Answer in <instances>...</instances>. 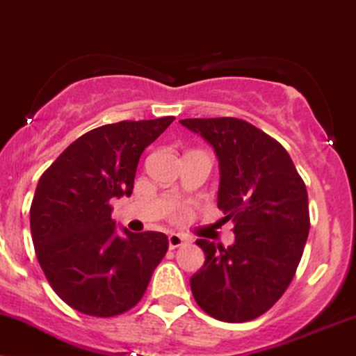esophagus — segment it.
I'll list each match as a JSON object with an SVG mask.
<instances>
[{"label":"esophagus","instance_id":"esophagus-1","mask_svg":"<svg viewBox=\"0 0 356 356\" xmlns=\"http://www.w3.org/2000/svg\"><path fill=\"white\" fill-rule=\"evenodd\" d=\"M186 241H188L186 236L179 235V233H170V235H168V245H170L171 250L178 248V246H183L186 243Z\"/></svg>","mask_w":356,"mask_h":356}]
</instances>
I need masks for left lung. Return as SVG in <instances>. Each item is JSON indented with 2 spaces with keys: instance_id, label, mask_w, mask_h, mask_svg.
<instances>
[{
  "instance_id": "obj_1",
  "label": "left lung",
  "mask_w": 356,
  "mask_h": 356,
  "mask_svg": "<svg viewBox=\"0 0 356 356\" xmlns=\"http://www.w3.org/2000/svg\"><path fill=\"white\" fill-rule=\"evenodd\" d=\"M220 163L218 208L235 223V243L196 240L204 265L190 278L213 318L240 323L270 310L302 260L310 229L308 193L286 149L238 118H188Z\"/></svg>"
}]
</instances>
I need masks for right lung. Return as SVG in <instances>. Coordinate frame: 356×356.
<instances>
[{"mask_svg":"<svg viewBox=\"0 0 356 356\" xmlns=\"http://www.w3.org/2000/svg\"><path fill=\"white\" fill-rule=\"evenodd\" d=\"M173 120L91 129L38 181L29 210L33 245L54 293L74 310L106 318L133 308L166 254L165 233L116 228L110 202L133 193L141 153Z\"/></svg>","mask_w":356,"mask_h":356,"instance_id":"right-lung-1","label":"right lung"}]
</instances>
